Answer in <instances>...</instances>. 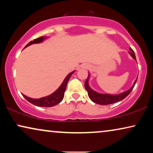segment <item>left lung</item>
Segmentation results:
<instances>
[{
	"instance_id": "left-lung-1",
	"label": "left lung",
	"mask_w": 153,
	"mask_h": 153,
	"mask_svg": "<svg viewBox=\"0 0 153 153\" xmlns=\"http://www.w3.org/2000/svg\"><path fill=\"white\" fill-rule=\"evenodd\" d=\"M130 50H131V51L129 52V54L132 56V58H134V59L136 60L134 51L131 49H130ZM88 79H86V81H85V88L88 92V97L93 102H95V103H97V104H102V105L111 104L115 103V102H120V101H121V100H123V99H125V98L131 93V91H132V89L134 88V85L136 84V82H137V80H136L134 82V84L133 86L131 87L130 89L128 90V91H125V92H124V93L120 94V95H106V94H100V93H97V92L93 91V90H92L91 88L89 87L88 83Z\"/></svg>"
}]
</instances>
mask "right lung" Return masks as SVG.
<instances>
[{
  "label": "right lung",
  "mask_w": 153,
  "mask_h": 153,
  "mask_svg": "<svg viewBox=\"0 0 153 153\" xmlns=\"http://www.w3.org/2000/svg\"><path fill=\"white\" fill-rule=\"evenodd\" d=\"M44 39H45L44 37H39L38 38L33 39V41L30 42L26 46V47H27L29 45H32V44L42 42ZM74 72H71L70 74H69L68 76H66V78L65 79L64 81L62 82L59 88H58L56 92H54L53 94L47 96V97L40 98V99H32V98L26 97V96L24 95H23V96L25 97V99L28 100V101L29 102H30L31 104H34V105L38 106H43V107H51V106H55L58 103H60V102L62 100V99H63L67 84H68L69 79H70L71 76H72V74Z\"/></svg>",
  "instance_id": "obj_1"
}]
</instances>
